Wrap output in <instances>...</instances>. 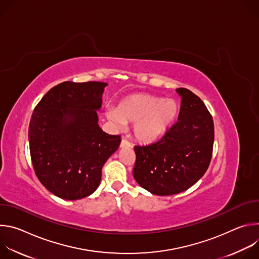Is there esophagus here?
I'll use <instances>...</instances> for the list:
<instances>
[{
	"label": "esophagus",
	"mask_w": 259,
	"mask_h": 259,
	"mask_svg": "<svg viewBox=\"0 0 259 259\" xmlns=\"http://www.w3.org/2000/svg\"><path fill=\"white\" fill-rule=\"evenodd\" d=\"M132 145H131V143L128 141V140H126V139H122V141H121V144H120V147L121 149H125V147H131Z\"/></svg>",
	"instance_id": "34e87169"
}]
</instances>
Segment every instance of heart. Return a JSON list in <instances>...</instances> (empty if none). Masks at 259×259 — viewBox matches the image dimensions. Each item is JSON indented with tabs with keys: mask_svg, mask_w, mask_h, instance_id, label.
<instances>
[{
	"mask_svg": "<svg viewBox=\"0 0 259 259\" xmlns=\"http://www.w3.org/2000/svg\"><path fill=\"white\" fill-rule=\"evenodd\" d=\"M174 99H163L151 94H132L124 98L118 108L106 109V118L118 127L134 124V136L142 142H153L162 137L178 115Z\"/></svg>",
	"mask_w": 259,
	"mask_h": 259,
	"instance_id": "b5f03b06",
	"label": "heart"
}]
</instances>
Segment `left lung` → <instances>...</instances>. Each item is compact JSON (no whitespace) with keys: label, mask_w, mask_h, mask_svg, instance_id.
<instances>
[{"label":"left lung","mask_w":259,"mask_h":259,"mask_svg":"<svg viewBox=\"0 0 259 259\" xmlns=\"http://www.w3.org/2000/svg\"><path fill=\"white\" fill-rule=\"evenodd\" d=\"M178 121L149 145H135L133 176L139 186L158 196L187 191L207 171L213 151L214 124L204 102L186 88Z\"/></svg>","instance_id":"obj_1"}]
</instances>
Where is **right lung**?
Listing matches in <instances>:
<instances>
[{"label":"right lung","instance_id":"1","mask_svg":"<svg viewBox=\"0 0 259 259\" xmlns=\"http://www.w3.org/2000/svg\"><path fill=\"white\" fill-rule=\"evenodd\" d=\"M107 86L103 82H63L35 106L28 128L29 151L36 177L53 195L79 200L93 194L101 170L120 145L98 125L97 110Z\"/></svg>","mask_w":259,"mask_h":259}]
</instances>
